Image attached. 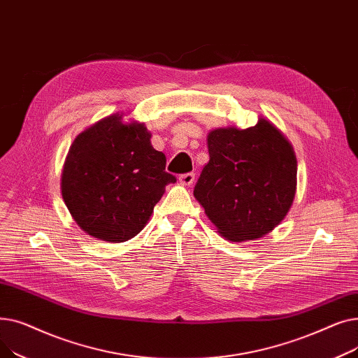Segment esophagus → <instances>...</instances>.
<instances>
[{"label": "esophagus", "mask_w": 358, "mask_h": 358, "mask_svg": "<svg viewBox=\"0 0 358 358\" xmlns=\"http://www.w3.org/2000/svg\"><path fill=\"white\" fill-rule=\"evenodd\" d=\"M194 173H187V174H182L178 177V181L181 185H192L194 182Z\"/></svg>", "instance_id": "1"}]
</instances>
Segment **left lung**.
Returning <instances> with one entry per match:
<instances>
[{"mask_svg":"<svg viewBox=\"0 0 358 358\" xmlns=\"http://www.w3.org/2000/svg\"><path fill=\"white\" fill-rule=\"evenodd\" d=\"M209 162L194 197L217 232L232 242L262 238L289 213L297 184L292 143L267 119L208 135Z\"/></svg>","mask_w":358,"mask_h":358,"instance_id":"left-lung-1","label":"left lung"}]
</instances>
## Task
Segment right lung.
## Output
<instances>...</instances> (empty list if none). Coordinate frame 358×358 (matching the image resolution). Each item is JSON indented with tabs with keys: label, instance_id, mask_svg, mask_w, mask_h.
Instances as JSON below:
<instances>
[{
	"label": "right lung",
	"instance_id": "add662e5",
	"mask_svg": "<svg viewBox=\"0 0 358 358\" xmlns=\"http://www.w3.org/2000/svg\"><path fill=\"white\" fill-rule=\"evenodd\" d=\"M145 123L115 113L75 138L65 158L61 190L66 208L90 236L124 242L136 236L176 177L150 145Z\"/></svg>",
	"mask_w": 358,
	"mask_h": 358
}]
</instances>
